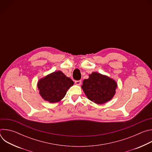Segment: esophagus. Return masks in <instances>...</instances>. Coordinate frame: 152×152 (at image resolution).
<instances>
[{
  "mask_svg": "<svg viewBox=\"0 0 152 152\" xmlns=\"http://www.w3.org/2000/svg\"><path fill=\"white\" fill-rule=\"evenodd\" d=\"M75 83L77 85H80L81 84V80H76L75 81Z\"/></svg>",
  "mask_w": 152,
  "mask_h": 152,
  "instance_id": "esophagus-1",
  "label": "esophagus"
}]
</instances>
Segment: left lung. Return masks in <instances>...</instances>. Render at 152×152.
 Wrapping results in <instances>:
<instances>
[{
  "label": "left lung",
  "mask_w": 152,
  "mask_h": 152,
  "mask_svg": "<svg viewBox=\"0 0 152 152\" xmlns=\"http://www.w3.org/2000/svg\"><path fill=\"white\" fill-rule=\"evenodd\" d=\"M117 87L116 82L106 76L93 72L89 78L83 81L82 88L86 97L97 104H103L111 100Z\"/></svg>",
  "instance_id": "obj_1"
}]
</instances>
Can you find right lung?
<instances>
[{
	"instance_id": "obj_1",
	"label": "right lung",
	"mask_w": 152,
	"mask_h": 152,
	"mask_svg": "<svg viewBox=\"0 0 152 152\" xmlns=\"http://www.w3.org/2000/svg\"><path fill=\"white\" fill-rule=\"evenodd\" d=\"M73 83L70 77L62 72L57 71L41 79L37 86L43 99L50 103H56L64 98Z\"/></svg>"
}]
</instances>
